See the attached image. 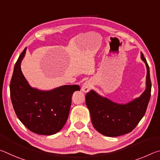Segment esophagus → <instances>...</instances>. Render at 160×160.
I'll return each mask as SVG.
<instances>
[{
	"instance_id": "1",
	"label": "esophagus",
	"mask_w": 160,
	"mask_h": 160,
	"mask_svg": "<svg viewBox=\"0 0 160 160\" xmlns=\"http://www.w3.org/2000/svg\"><path fill=\"white\" fill-rule=\"evenodd\" d=\"M91 88H92V83L89 80L85 81L82 85V90L84 92H88L90 90Z\"/></svg>"
}]
</instances>
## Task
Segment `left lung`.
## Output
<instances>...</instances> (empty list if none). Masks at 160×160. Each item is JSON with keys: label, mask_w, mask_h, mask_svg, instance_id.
Segmentation results:
<instances>
[{"label": "left lung", "mask_w": 160, "mask_h": 160, "mask_svg": "<svg viewBox=\"0 0 160 160\" xmlns=\"http://www.w3.org/2000/svg\"><path fill=\"white\" fill-rule=\"evenodd\" d=\"M142 61L147 68L146 88L139 97L126 104H118L92 90L85 96L86 105L90 113L94 128L108 137L128 133L140 122L147 109L151 95V80L147 61L142 53Z\"/></svg>", "instance_id": "1"}]
</instances>
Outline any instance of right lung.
<instances>
[{
    "instance_id": "right-lung-1",
    "label": "right lung",
    "mask_w": 160,
    "mask_h": 160,
    "mask_svg": "<svg viewBox=\"0 0 160 160\" xmlns=\"http://www.w3.org/2000/svg\"><path fill=\"white\" fill-rule=\"evenodd\" d=\"M25 48L15 65L10 81V98L16 115L29 131L51 135L60 131L66 123L72 95L80 90L78 85H62L50 90L32 88L21 70Z\"/></svg>"
}]
</instances>
